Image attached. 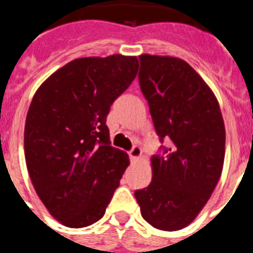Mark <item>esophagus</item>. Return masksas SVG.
Returning a JSON list of instances; mask_svg holds the SVG:
<instances>
[{"mask_svg": "<svg viewBox=\"0 0 253 253\" xmlns=\"http://www.w3.org/2000/svg\"><path fill=\"white\" fill-rule=\"evenodd\" d=\"M128 156H130L131 162H136L139 159L142 158V148L139 146H134L132 147V150L128 152Z\"/></svg>", "mask_w": 253, "mask_h": 253, "instance_id": "esophagus-1", "label": "esophagus"}]
</instances>
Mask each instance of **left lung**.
<instances>
[{"mask_svg": "<svg viewBox=\"0 0 253 253\" xmlns=\"http://www.w3.org/2000/svg\"><path fill=\"white\" fill-rule=\"evenodd\" d=\"M139 84L164 155L151 159L152 181L135 192L152 227L177 231L204 209L222 174L226 130L219 103L204 79L172 56L143 53Z\"/></svg>", "mask_w": 253, "mask_h": 253, "instance_id": "8db88e82", "label": "left lung"}]
</instances>
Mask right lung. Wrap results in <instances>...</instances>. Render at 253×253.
<instances>
[{
	"label": "right lung",
	"instance_id": "obj_1",
	"mask_svg": "<svg viewBox=\"0 0 253 253\" xmlns=\"http://www.w3.org/2000/svg\"><path fill=\"white\" fill-rule=\"evenodd\" d=\"M136 56L81 57L57 69L34 94L25 125V158L38 197L67 227L105 214L130 164L110 146L106 117L136 77Z\"/></svg>",
	"mask_w": 253,
	"mask_h": 253
}]
</instances>
